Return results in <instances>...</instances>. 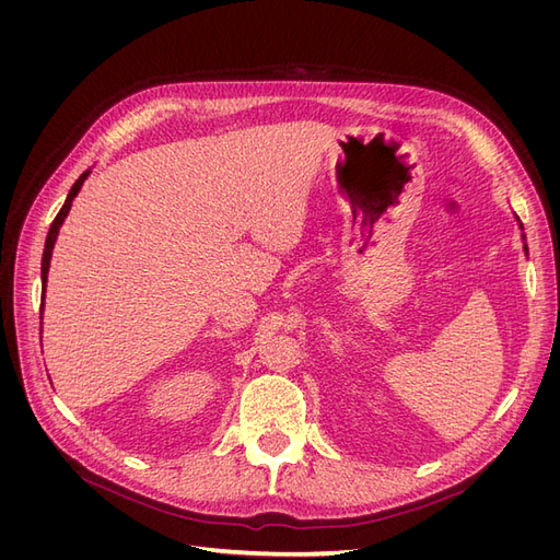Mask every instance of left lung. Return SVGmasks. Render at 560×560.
<instances>
[{"mask_svg":"<svg viewBox=\"0 0 560 560\" xmlns=\"http://www.w3.org/2000/svg\"><path fill=\"white\" fill-rule=\"evenodd\" d=\"M521 229H523V226H521Z\"/></svg>","mask_w":560,"mask_h":560,"instance_id":"1","label":"left lung"}]
</instances>
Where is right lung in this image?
Segmentation results:
<instances>
[{"label":"right lung","instance_id":"obj_1","mask_svg":"<svg viewBox=\"0 0 560 560\" xmlns=\"http://www.w3.org/2000/svg\"><path fill=\"white\" fill-rule=\"evenodd\" d=\"M89 177V171L83 173L77 182H74V186L70 189V194H67V200H65V206L60 208V212L56 214V219H54V224H50V229H48V235H46V245H44V257H42V284H44V290H46V276H48V264H50V254H54V245H56V238H58V231H60V226H62V222H65V217H67V212H70V208H72V200H74V196L79 194V189H81V184H83V179Z\"/></svg>","mask_w":560,"mask_h":560}]
</instances>
